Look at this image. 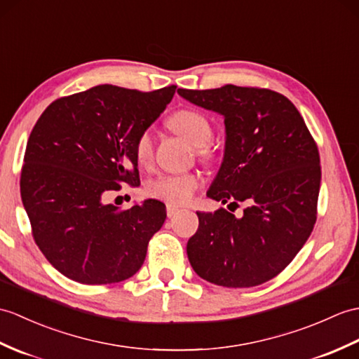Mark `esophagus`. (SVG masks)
<instances>
[{"mask_svg": "<svg viewBox=\"0 0 359 359\" xmlns=\"http://www.w3.org/2000/svg\"><path fill=\"white\" fill-rule=\"evenodd\" d=\"M180 210L177 206H174V205H166V215H168V217L171 219V217H174V215H177V212H179Z\"/></svg>", "mask_w": 359, "mask_h": 359, "instance_id": "34e87169", "label": "esophagus"}]
</instances>
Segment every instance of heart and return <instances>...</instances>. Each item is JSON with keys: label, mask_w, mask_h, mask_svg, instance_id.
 <instances>
[{"label": "heart", "mask_w": 359, "mask_h": 359, "mask_svg": "<svg viewBox=\"0 0 359 359\" xmlns=\"http://www.w3.org/2000/svg\"><path fill=\"white\" fill-rule=\"evenodd\" d=\"M168 127L185 139L188 144L197 148L200 159L210 162L215 157V149L210 145L212 137V125L203 113L196 110L176 111L168 119ZM135 157L140 166H149L154 157V142L149 130H144L135 142ZM202 183L198 174H162V176L149 180L145 187V193L161 202L170 205H185L194 196Z\"/></svg>", "instance_id": "b5f03b06"}]
</instances>
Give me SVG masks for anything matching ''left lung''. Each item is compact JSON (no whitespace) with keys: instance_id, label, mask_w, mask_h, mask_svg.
Returning <instances> with one entry per match:
<instances>
[{"instance_id":"left-lung-1","label":"left lung","mask_w":359,"mask_h":359,"mask_svg":"<svg viewBox=\"0 0 359 359\" xmlns=\"http://www.w3.org/2000/svg\"><path fill=\"white\" fill-rule=\"evenodd\" d=\"M191 104L224 118L220 170L206 196L248 206L241 217L220 208L197 212L187 254L198 277L224 287H252L294 260L316 222L320 154L295 105L277 91L223 86L179 88Z\"/></svg>"}]
</instances>
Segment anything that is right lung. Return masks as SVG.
<instances>
[{
	"mask_svg": "<svg viewBox=\"0 0 359 359\" xmlns=\"http://www.w3.org/2000/svg\"><path fill=\"white\" fill-rule=\"evenodd\" d=\"M176 93L110 84L56 99L33 127L21 170V198L41 252L67 278L111 285L144 264L148 241L166 219L148 198L121 210L105 205L121 183L137 185L135 142Z\"/></svg>",
	"mask_w": 359,
	"mask_h": 359,
	"instance_id": "add662e5",
	"label": "right lung"
}]
</instances>
